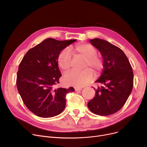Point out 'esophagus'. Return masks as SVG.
<instances>
[{
    "mask_svg": "<svg viewBox=\"0 0 147 147\" xmlns=\"http://www.w3.org/2000/svg\"><path fill=\"white\" fill-rule=\"evenodd\" d=\"M82 89V88H77V87H76L75 88V90L76 91H79V90H81Z\"/></svg>",
    "mask_w": 147,
    "mask_h": 147,
    "instance_id": "1",
    "label": "esophagus"
}]
</instances>
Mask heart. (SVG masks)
<instances>
[{
  "label": "heart",
  "instance_id": "b5f03b06",
  "mask_svg": "<svg viewBox=\"0 0 147 147\" xmlns=\"http://www.w3.org/2000/svg\"><path fill=\"white\" fill-rule=\"evenodd\" d=\"M75 57L84 58L81 71H71L67 73L64 78L65 83L69 85L81 88L85 86L93 78L94 71L96 76L101 74L104 68L102 58L97 55V49L90 44L79 43L69 49H64L58 56L57 61L59 67L64 72L69 70L71 67V54Z\"/></svg>",
  "mask_w": 147,
  "mask_h": 147
}]
</instances>
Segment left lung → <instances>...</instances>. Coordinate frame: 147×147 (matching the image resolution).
I'll list each match as a JSON object with an SVG mask.
<instances>
[{
    "label": "left lung",
    "instance_id": "8db88e82",
    "mask_svg": "<svg viewBox=\"0 0 147 147\" xmlns=\"http://www.w3.org/2000/svg\"><path fill=\"white\" fill-rule=\"evenodd\" d=\"M90 42L101 53L104 70L95 82L102 86L94 88L95 96L88 107L95 114L109 115L121 109L132 90V68L125 53L117 46L98 38Z\"/></svg>",
    "mask_w": 147,
    "mask_h": 147
}]
</instances>
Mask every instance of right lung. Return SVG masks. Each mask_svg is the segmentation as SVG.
Masks as SVG:
<instances>
[{
    "label": "right lung",
    "instance_id": "1",
    "mask_svg": "<svg viewBox=\"0 0 147 147\" xmlns=\"http://www.w3.org/2000/svg\"><path fill=\"white\" fill-rule=\"evenodd\" d=\"M76 40H44L26 53L19 65L17 86L22 100L28 109L41 117L59 114L65 107L67 94L74 91L55 88L59 83L61 73L57 61L59 53Z\"/></svg>",
    "mask_w": 147,
    "mask_h": 147
}]
</instances>
